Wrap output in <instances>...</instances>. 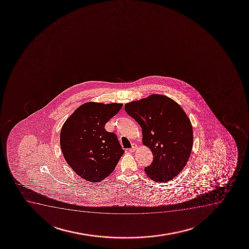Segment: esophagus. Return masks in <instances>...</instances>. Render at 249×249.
I'll return each instance as SVG.
<instances>
[{"mask_svg": "<svg viewBox=\"0 0 249 249\" xmlns=\"http://www.w3.org/2000/svg\"><path fill=\"white\" fill-rule=\"evenodd\" d=\"M137 147H138V146H137V145H136V144H133V145H132V148H130V149H129V152H134L135 151H136V150H137Z\"/></svg>", "mask_w": 249, "mask_h": 249, "instance_id": "34e87169", "label": "esophagus"}]
</instances>
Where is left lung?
<instances>
[{
  "mask_svg": "<svg viewBox=\"0 0 249 249\" xmlns=\"http://www.w3.org/2000/svg\"><path fill=\"white\" fill-rule=\"evenodd\" d=\"M125 111L140 125L142 143L152 151L153 161L144 169L146 175L160 183L173 180L184 168L193 148V126L186 112L160 94L126 103Z\"/></svg>",
  "mask_w": 249,
  "mask_h": 249,
  "instance_id": "1",
  "label": "left lung"
}]
</instances>
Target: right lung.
Wrapping results in <instances>:
<instances>
[{"label": "right lung", "instance_id": "1", "mask_svg": "<svg viewBox=\"0 0 249 249\" xmlns=\"http://www.w3.org/2000/svg\"><path fill=\"white\" fill-rule=\"evenodd\" d=\"M123 106L84 103L62 126L60 145L65 160L86 181L98 182L107 178L124 153L117 135L105 129L106 123Z\"/></svg>", "mask_w": 249, "mask_h": 249}]
</instances>
